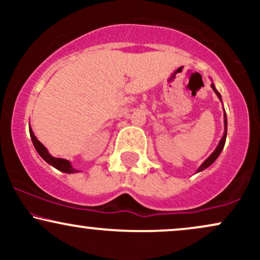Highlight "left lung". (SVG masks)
<instances>
[{"instance_id":"left-lung-1","label":"left lung","mask_w":260,"mask_h":260,"mask_svg":"<svg viewBox=\"0 0 260 260\" xmlns=\"http://www.w3.org/2000/svg\"><path fill=\"white\" fill-rule=\"evenodd\" d=\"M211 88H213V90L216 92V95H217V96H219V99L221 100V96H220V92L216 90L215 86H214V84H211ZM223 117H225V120H223V123H225V133H223L222 138H221V140H220V143H219V145H217V148L215 149V150H214V153L211 154L210 156H209L208 159L202 164L201 168L198 169V172L199 171H203V170H204V169L209 168V166H210L211 164H213L214 161L217 159V156H219L220 153H221V151H222L223 145H225V142H226V133H228V120H226V113H223Z\"/></svg>"}]
</instances>
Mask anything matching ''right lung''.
Masks as SVG:
<instances>
[{"mask_svg": "<svg viewBox=\"0 0 260 260\" xmlns=\"http://www.w3.org/2000/svg\"><path fill=\"white\" fill-rule=\"evenodd\" d=\"M29 132H30V138H31V142H32V144H34L35 149H37L39 155H40V156L43 157V159L46 161L47 164L52 165L53 168L59 170V171L66 172V174H73V172H78L76 169L72 168V165H71V162L68 160L51 156V155L49 154V151L46 150V148H45L44 145L37 139V137L34 136V133H32V131L30 129V128H29Z\"/></svg>", "mask_w": 260, "mask_h": 260, "instance_id": "add662e5", "label": "right lung"}]
</instances>
